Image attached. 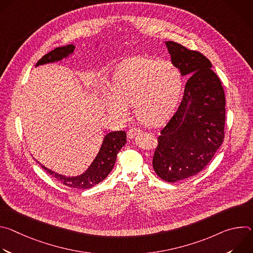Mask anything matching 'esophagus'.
I'll return each mask as SVG.
<instances>
[{
  "instance_id": "esophagus-1",
  "label": "esophagus",
  "mask_w": 253,
  "mask_h": 253,
  "mask_svg": "<svg viewBox=\"0 0 253 253\" xmlns=\"http://www.w3.org/2000/svg\"><path fill=\"white\" fill-rule=\"evenodd\" d=\"M138 133H140V130L133 127V128H130V129L128 130L127 135H128V138H129V139H132V138H134Z\"/></svg>"
}]
</instances>
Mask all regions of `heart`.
<instances>
[{"label":"heart","instance_id":"b5f03b06","mask_svg":"<svg viewBox=\"0 0 253 253\" xmlns=\"http://www.w3.org/2000/svg\"><path fill=\"white\" fill-rule=\"evenodd\" d=\"M183 88L181 71L169 60L131 57L117 69L104 94L107 110L124 116L133 105L137 119L146 125H157L174 110Z\"/></svg>","mask_w":253,"mask_h":253}]
</instances>
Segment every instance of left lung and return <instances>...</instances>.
Segmentation results:
<instances>
[{
    "label": "left lung",
    "mask_w": 253,
    "mask_h": 253,
    "mask_svg": "<svg viewBox=\"0 0 253 253\" xmlns=\"http://www.w3.org/2000/svg\"><path fill=\"white\" fill-rule=\"evenodd\" d=\"M165 44L182 76H191L178 110L160 132L152 161L161 179L176 182L200 172L222 144L225 95L204 55L172 41Z\"/></svg>",
    "instance_id": "left-lung-1"
}]
</instances>
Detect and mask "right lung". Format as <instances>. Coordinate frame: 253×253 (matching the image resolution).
I'll return each instance as SVG.
<instances>
[{"instance_id": "1", "label": "right lung", "mask_w": 253, "mask_h": 253, "mask_svg": "<svg viewBox=\"0 0 253 253\" xmlns=\"http://www.w3.org/2000/svg\"><path fill=\"white\" fill-rule=\"evenodd\" d=\"M75 46L74 45H67L63 47H58L53 51L49 52L45 56H43L36 64V66L44 65L48 63H53L57 61H61L63 58L68 57L74 52ZM126 143V133L124 131H114L108 133L103 140L102 146L92 162L89 168L81 175L74 176V177H68L65 175L58 174L44 165L40 164L43 169H45L50 175L55 177L60 182L64 185L71 187V188H77V189H89L103 180L111 172L116 162L117 154L121 150V148L125 145ZM40 163L39 161H37Z\"/></svg>"}]
</instances>
